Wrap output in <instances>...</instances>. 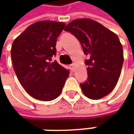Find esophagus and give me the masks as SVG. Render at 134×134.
<instances>
[{"label": "esophagus", "mask_w": 134, "mask_h": 134, "mask_svg": "<svg viewBox=\"0 0 134 134\" xmlns=\"http://www.w3.org/2000/svg\"><path fill=\"white\" fill-rule=\"evenodd\" d=\"M70 70H71L72 71H74V64H71V65L70 66Z\"/></svg>", "instance_id": "34e87169"}]
</instances>
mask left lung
Wrapping results in <instances>:
<instances>
[{
  "instance_id": "left-lung-1",
  "label": "left lung",
  "mask_w": 134,
  "mask_h": 134,
  "mask_svg": "<svg viewBox=\"0 0 134 134\" xmlns=\"http://www.w3.org/2000/svg\"><path fill=\"white\" fill-rule=\"evenodd\" d=\"M65 31L80 41L88 59V77L81 84L84 94L90 99H100L110 93L120 76L123 50L116 34L90 18H79L67 24Z\"/></svg>"
}]
</instances>
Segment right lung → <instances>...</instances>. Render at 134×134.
Returning <instances> with one entry per match:
<instances>
[{
    "label": "right lung",
    "mask_w": 134,
    "mask_h": 134,
    "mask_svg": "<svg viewBox=\"0 0 134 134\" xmlns=\"http://www.w3.org/2000/svg\"><path fill=\"white\" fill-rule=\"evenodd\" d=\"M64 22L40 21L29 25L12 43V60L17 77L32 97L41 101L57 98L62 92L69 70L57 61V39Z\"/></svg>",
    "instance_id": "add662e5"
}]
</instances>
